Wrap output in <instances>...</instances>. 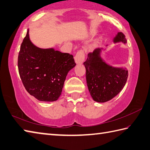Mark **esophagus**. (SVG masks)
<instances>
[{
  "label": "esophagus",
  "mask_w": 150,
  "mask_h": 150,
  "mask_svg": "<svg viewBox=\"0 0 150 150\" xmlns=\"http://www.w3.org/2000/svg\"><path fill=\"white\" fill-rule=\"evenodd\" d=\"M84 51L83 50H80L79 51L77 54H76L75 57V63L77 64H82V63L83 62V61L84 60Z\"/></svg>",
  "instance_id": "34e87169"
}]
</instances>
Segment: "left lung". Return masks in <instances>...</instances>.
I'll list each match as a JSON object with an SVG mask.
<instances>
[{"instance_id": "8db88e82", "label": "left lung", "mask_w": 150, "mask_h": 150, "mask_svg": "<svg viewBox=\"0 0 150 150\" xmlns=\"http://www.w3.org/2000/svg\"><path fill=\"white\" fill-rule=\"evenodd\" d=\"M113 41L114 43L127 42L122 32H118ZM101 50L98 48L89 53L84 62L88 90L93 100L99 103L107 102L118 95L128 77L127 69L105 63L101 57Z\"/></svg>"}]
</instances>
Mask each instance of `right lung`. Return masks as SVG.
Listing matches in <instances>:
<instances>
[{
  "mask_svg": "<svg viewBox=\"0 0 150 150\" xmlns=\"http://www.w3.org/2000/svg\"><path fill=\"white\" fill-rule=\"evenodd\" d=\"M28 29L18 56V69L26 91L38 100L52 102L61 95L67 74L76 65L73 56L53 48L41 49L29 38Z\"/></svg>",
  "mask_w": 150,
  "mask_h": 150,
  "instance_id": "right-lung-1",
  "label": "right lung"
}]
</instances>
